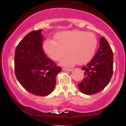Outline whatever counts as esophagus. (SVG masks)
Here are the masks:
<instances>
[{
	"mask_svg": "<svg viewBox=\"0 0 126 126\" xmlns=\"http://www.w3.org/2000/svg\"><path fill=\"white\" fill-rule=\"evenodd\" d=\"M62 70L65 71H71L73 69H69V68H63L62 69Z\"/></svg>",
	"mask_w": 126,
	"mask_h": 126,
	"instance_id": "esophagus-1",
	"label": "esophagus"
}]
</instances>
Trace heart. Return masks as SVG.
<instances>
[{
    "label": "heart",
    "instance_id": "1",
    "mask_svg": "<svg viewBox=\"0 0 126 126\" xmlns=\"http://www.w3.org/2000/svg\"><path fill=\"white\" fill-rule=\"evenodd\" d=\"M54 39L45 40L43 49L54 61H59L67 52L69 55L60 63L63 66H72L77 62L79 65L87 64L94 57L97 45L95 34L79 30L59 32Z\"/></svg>",
    "mask_w": 126,
    "mask_h": 126
}]
</instances>
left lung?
Wrapping results in <instances>:
<instances>
[{"label":"left lung","mask_w":126,"mask_h":126,"mask_svg":"<svg viewBox=\"0 0 126 126\" xmlns=\"http://www.w3.org/2000/svg\"><path fill=\"white\" fill-rule=\"evenodd\" d=\"M113 55L108 42L100 39L99 48L94 58L81 69L85 77L78 85L83 94L92 95L101 91L109 83L113 74Z\"/></svg>","instance_id":"8db88e82"}]
</instances>
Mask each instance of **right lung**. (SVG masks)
I'll list each match as a JSON object with an SVG mask.
<instances>
[{
  "mask_svg": "<svg viewBox=\"0 0 126 126\" xmlns=\"http://www.w3.org/2000/svg\"><path fill=\"white\" fill-rule=\"evenodd\" d=\"M42 30L26 35L17 46L15 54L16 76L21 86L31 94L47 96L52 92L56 76L61 71L42 48Z\"/></svg>",
  "mask_w": 126,
  "mask_h": 126,
  "instance_id": "obj_1",
  "label": "right lung"
}]
</instances>
